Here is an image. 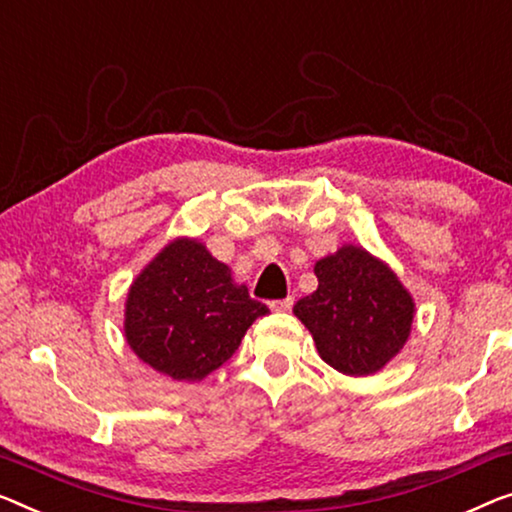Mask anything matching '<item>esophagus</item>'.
Wrapping results in <instances>:
<instances>
[{"label":"esophagus","instance_id":"esophagus-1","mask_svg":"<svg viewBox=\"0 0 512 512\" xmlns=\"http://www.w3.org/2000/svg\"><path fill=\"white\" fill-rule=\"evenodd\" d=\"M292 305H294L292 296H287V299H278V301H269V308L273 312H287L289 308H292Z\"/></svg>","mask_w":512,"mask_h":512}]
</instances>
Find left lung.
<instances>
[{
	"instance_id": "1",
	"label": "left lung",
	"mask_w": 512,
	"mask_h": 512,
	"mask_svg": "<svg viewBox=\"0 0 512 512\" xmlns=\"http://www.w3.org/2000/svg\"><path fill=\"white\" fill-rule=\"evenodd\" d=\"M319 285L294 305L319 356L342 375L365 377L400 352L414 322V299L384 262L358 246L315 264Z\"/></svg>"
}]
</instances>
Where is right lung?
Returning <instances> with one entry per match:
<instances>
[{"instance_id": "obj_1", "label": "right lung", "mask_w": 512, "mask_h": 512, "mask_svg": "<svg viewBox=\"0 0 512 512\" xmlns=\"http://www.w3.org/2000/svg\"><path fill=\"white\" fill-rule=\"evenodd\" d=\"M266 312L200 241L177 239L133 280L124 331L133 352L154 370L200 381L230 361L250 324Z\"/></svg>"}]
</instances>
